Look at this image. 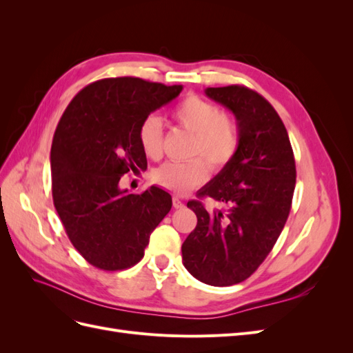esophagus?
<instances>
[{"mask_svg":"<svg viewBox=\"0 0 353 353\" xmlns=\"http://www.w3.org/2000/svg\"><path fill=\"white\" fill-rule=\"evenodd\" d=\"M172 203H174V208H175V209H183V208H184V203L181 201L178 197H174V199H172Z\"/></svg>","mask_w":353,"mask_h":353,"instance_id":"1","label":"esophagus"}]
</instances>
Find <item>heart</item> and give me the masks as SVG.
I'll return each mask as SVG.
<instances>
[{
	"label": "heart",
	"mask_w": 353,
	"mask_h": 353,
	"mask_svg": "<svg viewBox=\"0 0 353 353\" xmlns=\"http://www.w3.org/2000/svg\"><path fill=\"white\" fill-rule=\"evenodd\" d=\"M170 116L181 128L193 134L190 156H201L184 163L169 162L154 170L153 179L157 185L181 196L205 183V159L213 169H222L231 162L239 148V131L228 114L221 113L218 105L199 95H188L179 101ZM138 141L147 157L156 160L162 156L163 132L157 116H148L141 122Z\"/></svg>",
	"instance_id": "obj_1"
}]
</instances>
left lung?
Instances as JSON below:
<instances>
[{
    "mask_svg": "<svg viewBox=\"0 0 353 353\" xmlns=\"http://www.w3.org/2000/svg\"><path fill=\"white\" fill-rule=\"evenodd\" d=\"M237 119L239 148L231 162L199 191L222 209L191 200L197 225L183 243V263L199 281L232 285L258 270L285 225L296 165L283 121L262 95L241 85L206 88Z\"/></svg>",
    "mask_w": 353,
    "mask_h": 353,
    "instance_id": "1",
    "label": "left lung"
}]
</instances>
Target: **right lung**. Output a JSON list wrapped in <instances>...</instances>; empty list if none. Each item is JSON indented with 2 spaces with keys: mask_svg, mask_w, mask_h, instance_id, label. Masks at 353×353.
Returning <instances> with one entry per match:
<instances>
[{
  "mask_svg": "<svg viewBox=\"0 0 353 353\" xmlns=\"http://www.w3.org/2000/svg\"><path fill=\"white\" fill-rule=\"evenodd\" d=\"M183 85L140 78L90 83L69 103L51 145L52 200L69 240L85 261L104 271L140 262L150 234L172 208L152 185L131 194L121 176L147 168L138 141L141 122L176 99Z\"/></svg>",
  "mask_w": 353,
  "mask_h": 353,
  "instance_id": "add662e5",
  "label": "right lung"
}]
</instances>
